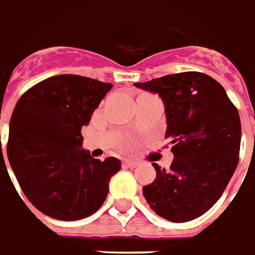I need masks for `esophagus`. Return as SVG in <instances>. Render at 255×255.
<instances>
[{
  "instance_id": "1",
  "label": "esophagus",
  "mask_w": 255,
  "mask_h": 255,
  "mask_svg": "<svg viewBox=\"0 0 255 255\" xmlns=\"http://www.w3.org/2000/svg\"><path fill=\"white\" fill-rule=\"evenodd\" d=\"M124 165L128 166V167H136V166L138 165V162H136V160H131V159H125Z\"/></svg>"
}]
</instances>
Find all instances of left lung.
Instances as JSON below:
<instances>
[{
	"instance_id": "obj_1",
	"label": "left lung",
	"mask_w": 255,
	"mask_h": 255,
	"mask_svg": "<svg viewBox=\"0 0 255 255\" xmlns=\"http://www.w3.org/2000/svg\"><path fill=\"white\" fill-rule=\"evenodd\" d=\"M165 103L166 138L174 159L156 170L142 195L158 216L187 223L210 210L239 162L242 126L238 108L216 79L198 71L136 82Z\"/></svg>"
}]
</instances>
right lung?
I'll use <instances>...</instances> for the list:
<instances>
[{"label":"right lung","mask_w":255,"mask_h":255,"mask_svg":"<svg viewBox=\"0 0 255 255\" xmlns=\"http://www.w3.org/2000/svg\"><path fill=\"white\" fill-rule=\"evenodd\" d=\"M113 88L81 75H56L27 90L9 122L8 159L21 191L41 213L61 221L89 217L108 195L121 160L95 159L81 129Z\"/></svg>","instance_id":"obj_1"}]
</instances>
